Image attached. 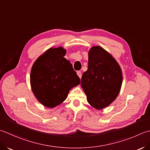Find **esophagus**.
Here are the masks:
<instances>
[{"label":"esophagus","mask_w":150,"mask_h":150,"mask_svg":"<svg viewBox=\"0 0 150 150\" xmlns=\"http://www.w3.org/2000/svg\"><path fill=\"white\" fill-rule=\"evenodd\" d=\"M77 75L79 77V78L81 79V77H82V73H81V72L80 71H77Z\"/></svg>","instance_id":"obj_1"}]
</instances>
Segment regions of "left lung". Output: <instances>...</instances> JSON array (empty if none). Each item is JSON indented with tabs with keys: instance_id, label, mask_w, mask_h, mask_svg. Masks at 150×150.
Returning <instances> with one entry per match:
<instances>
[{
	"instance_id": "1",
	"label": "left lung",
	"mask_w": 150,
	"mask_h": 150,
	"mask_svg": "<svg viewBox=\"0 0 150 150\" xmlns=\"http://www.w3.org/2000/svg\"><path fill=\"white\" fill-rule=\"evenodd\" d=\"M122 69L112 55L99 46L88 52V70L81 79V87L88 103L98 110L108 107L121 90Z\"/></svg>"
}]
</instances>
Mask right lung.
<instances>
[{
  "mask_svg": "<svg viewBox=\"0 0 150 150\" xmlns=\"http://www.w3.org/2000/svg\"><path fill=\"white\" fill-rule=\"evenodd\" d=\"M62 47H51L40 56L31 69L30 85L34 95L43 106L54 108L67 98L69 90L80 84L71 64L64 58Z\"/></svg>",
  "mask_w": 150,
  "mask_h": 150,
  "instance_id": "right-lung-1",
  "label": "right lung"
}]
</instances>
